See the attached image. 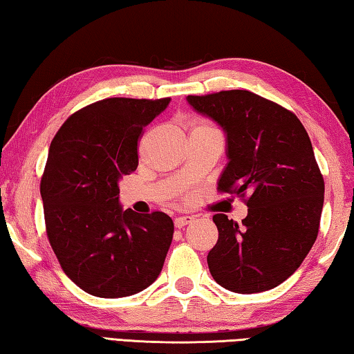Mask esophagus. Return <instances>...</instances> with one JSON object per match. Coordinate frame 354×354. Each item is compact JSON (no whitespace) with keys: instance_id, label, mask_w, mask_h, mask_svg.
Masks as SVG:
<instances>
[{"instance_id":"1","label":"esophagus","mask_w":354,"mask_h":354,"mask_svg":"<svg viewBox=\"0 0 354 354\" xmlns=\"http://www.w3.org/2000/svg\"><path fill=\"white\" fill-rule=\"evenodd\" d=\"M194 221V217H190V215H179V217L175 218V226L176 227H183L185 225H189Z\"/></svg>"}]
</instances>
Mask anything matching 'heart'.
I'll list each match as a JSON object with an SVG mask.
<instances>
[{"instance_id": "1", "label": "heart", "mask_w": 354, "mask_h": 354, "mask_svg": "<svg viewBox=\"0 0 354 354\" xmlns=\"http://www.w3.org/2000/svg\"><path fill=\"white\" fill-rule=\"evenodd\" d=\"M196 129H215V128L211 123L203 122V120H196V122H194V128H192V131H196Z\"/></svg>"}]
</instances>
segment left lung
<instances>
[{"label": "left lung", "instance_id": "left-lung-1", "mask_svg": "<svg viewBox=\"0 0 354 354\" xmlns=\"http://www.w3.org/2000/svg\"><path fill=\"white\" fill-rule=\"evenodd\" d=\"M187 101L223 128L230 162L217 189L248 207L241 225L225 214L212 217L218 241L207 254L209 272L231 292L270 290L301 266L319 234L325 183L313 143L295 113L253 92Z\"/></svg>", "mask_w": 354, "mask_h": 354}]
</instances>
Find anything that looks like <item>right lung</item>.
I'll use <instances>...</instances> for the list:
<instances>
[{
  "label": "right lung",
  "instance_id": "add662e5",
  "mask_svg": "<svg viewBox=\"0 0 354 354\" xmlns=\"http://www.w3.org/2000/svg\"><path fill=\"white\" fill-rule=\"evenodd\" d=\"M169 103L101 100L70 115L51 142L40 181L46 236L65 274L91 295H134L162 270L173 221L123 211L118 181L136 171L143 128Z\"/></svg>",
  "mask_w": 354,
  "mask_h": 354
}]
</instances>
